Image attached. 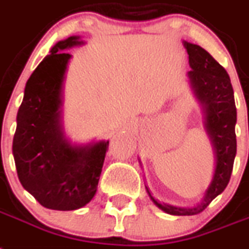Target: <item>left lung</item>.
Listing matches in <instances>:
<instances>
[{"label":"left lung","instance_id":"8db88e82","mask_svg":"<svg viewBox=\"0 0 249 249\" xmlns=\"http://www.w3.org/2000/svg\"><path fill=\"white\" fill-rule=\"evenodd\" d=\"M183 46L188 53L191 67V71L187 73L191 89L201 107L205 131L213 145L215 157L213 179L200 202L191 207H178L160 202L151 196L149 188L145 187L151 201L160 210L170 215L191 216L205 210L209 203L219 196L229 183L237 154V108L231 77L223 66L219 65L213 55L200 46L186 40H183Z\"/></svg>","mask_w":249,"mask_h":249}]
</instances>
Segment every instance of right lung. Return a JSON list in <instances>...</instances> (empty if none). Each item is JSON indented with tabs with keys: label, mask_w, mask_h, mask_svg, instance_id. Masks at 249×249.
Listing matches in <instances>:
<instances>
[{
	"label": "right lung",
	"mask_w": 249,
	"mask_h": 249,
	"mask_svg": "<svg viewBox=\"0 0 249 249\" xmlns=\"http://www.w3.org/2000/svg\"><path fill=\"white\" fill-rule=\"evenodd\" d=\"M85 44L81 36L59 40L29 77L12 141L22 187L51 210L81 209L98 190L108 140L72 143L63 129V86L70 59L66 51Z\"/></svg>",
	"instance_id": "obj_1"
}]
</instances>
